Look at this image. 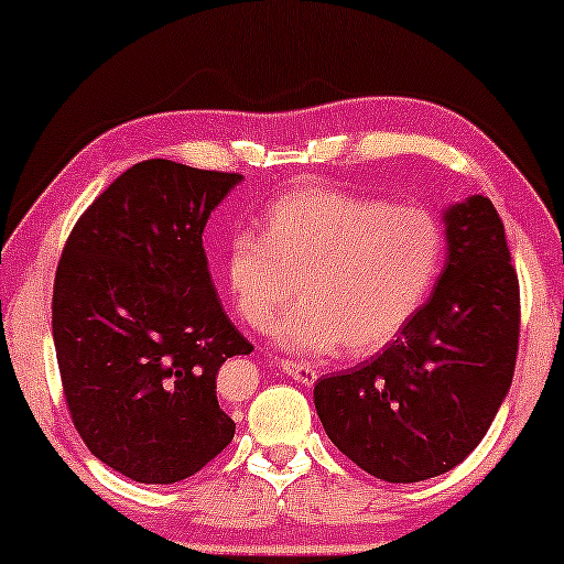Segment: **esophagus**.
I'll return each instance as SVG.
<instances>
[{
    "instance_id": "obj_1",
    "label": "esophagus",
    "mask_w": 564,
    "mask_h": 564,
    "mask_svg": "<svg viewBox=\"0 0 564 564\" xmlns=\"http://www.w3.org/2000/svg\"><path fill=\"white\" fill-rule=\"evenodd\" d=\"M282 372L300 384H313L318 380V372L313 367L303 365V361H282Z\"/></svg>"
}]
</instances>
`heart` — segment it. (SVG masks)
Returning a JSON list of instances; mask_svg holds the SVG:
<instances>
[{
    "mask_svg": "<svg viewBox=\"0 0 564 564\" xmlns=\"http://www.w3.org/2000/svg\"><path fill=\"white\" fill-rule=\"evenodd\" d=\"M444 261V230L426 207L388 205L334 187L284 192L264 210L261 238L230 236L223 276L236 313L282 349L369 357L403 334Z\"/></svg>",
    "mask_w": 564,
    "mask_h": 564,
    "instance_id": "1",
    "label": "heart"
}]
</instances>
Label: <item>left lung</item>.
<instances>
[{
  "label": "left lung",
  "instance_id": "1",
  "mask_svg": "<svg viewBox=\"0 0 564 564\" xmlns=\"http://www.w3.org/2000/svg\"><path fill=\"white\" fill-rule=\"evenodd\" d=\"M446 261L426 305L382 354L323 375L313 400L330 442L384 482L457 467L488 434L519 351V280L488 197L442 213Z\"/></svg>",
  "mask_w": 564,
  "mask_h": 564
}]
</instances>
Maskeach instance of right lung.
I'll return each mask as SVG.
<instances>
[{
  "label": "right lung",
  "instance_id": "add662e5",
  "mask_svg": "<svg viewBox=\"0 0 564 564\" xmlns=\"http://www.w3.org/2000/svg\"><path fill=\"white\" fill-rule=\"evenodd\" d=\"M241 174L151 159L76 223L53 284V344L74 426L135 482L172 485L230 444L215 377L253 346L223 311L203 249Z\"/></svg>",
  "mask_w": 564,
  "mask_h": 564
}]
</instances>
